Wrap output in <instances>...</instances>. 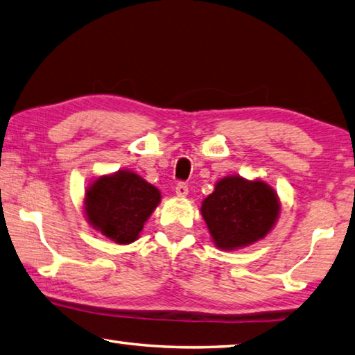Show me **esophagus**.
Here are the masks:
<instances>
[{
    "instance_id": "esophagus-1",
    "label": "esophagus",
    "mask_w": 355,
    "mask_h": 355,
    "mask_svg": "<svg viewBox=\"0 0 355 355\" xmlns=\"http://www.w3.org/2000/svg\"><path fill=\"white\" fill-rule=\"evenodd\" d=\"M188 184H186L184 182H178L177 183V186H175V192H177V196H180V197H184V196H188Z\"/></svg>"
}]
</instances>
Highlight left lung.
Masks as SVG:
<instances>
[{
    "mask_svg": "<svg viewBox=\"0 0 355 355\" xmlns=\"http://www.w3.org/2000/svg\"><path fill=\"white\" fill-rule=\"evenodd\" d=\"M279 214L275 191L263 182L241 177L222 178L203 200L202 216L222 250L247 247L266 237Z\"/></svg>",
    "mask_w": 355,
    "mask_h": 355,
    "instance_id": "8db88e82",
    "label": "left lung"
}]
</instances>
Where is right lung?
I'll return each mask as SVG.
<instances>
[{"instance_id":"obj_1","label":"right lung","mask_w":355,"mask_h":355,"mask_svg":"<svg viewBox=\"0 0 355 355\" xmlns=\"http://www.w3.org/2000/svg\"><path fill=\"white\" fill-rule=\"evenodd\" d=\"M159 191L133 172L101 177L87 189L85 214L102 234L118 243L138 239L159 203Z\"/></svg>"}]
</instances>
